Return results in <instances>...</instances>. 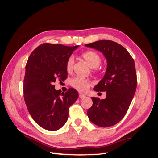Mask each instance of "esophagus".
<instances>
[{"mask_svg": "<svg viewBox=\"0 0 158 158\" xmlns=\"http://www.w3.org/2000/svg\"><path fill=\"white\" fill-rule=\"evenodd\" d=\"M85 97V95L83 94H79V98H80L83 99V98H84Z\"/></svg>", "mask_w": 158, "mask_h": 158, "instance_id": "1", "label": "esophagus"}]
</instances>
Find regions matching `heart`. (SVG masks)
I'll return each instance as SVG.
<instances>
[{
    "label": "heart",
    "mask_w": 158,
    "mask_h": 158,
    "mask_svg": "<svg viewBox=\"0 0 158 158\" xmlns=\"http://www.w3.org/2000/svg\"><path fill=\"white\" fill-rule=\"evenodd\" d=\"M81 56L87 62V63L88 64L89 66L95 70L100 65V62H101V58H100V55L97 52L92 51V50H89V51H86L82 53ZM73 64L74 58L73 56H70L67 60L66 64V69L67 72H72ZM70 84H71L74 88L78 90L79 92H84L89 89L90 85H91V82L88 79L81 78V77H75V78L71 80Z\"/></svg>",
    "instance_id": "1"
}]
</instances>
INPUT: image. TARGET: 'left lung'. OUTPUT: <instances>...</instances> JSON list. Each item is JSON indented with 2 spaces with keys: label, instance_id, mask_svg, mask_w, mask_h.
Instances as JSON below:
<instances>
[{
  "label": "left lung",
  "instance_id": "left-lung-1",
  "mask_svg": "<svg viewBox=\"0 0 158 158\" xmlns=\"http://www.w3.org/2000/svg\"><path fill=\"white\" fill-rule=\"evenodd\" d=\"M85 46L101 52L107 62L105 75L94 88L96 92H106V98L92 97L93 105L88 110V116L99 127L112 126L123 119L135 94L137 81L135 61L122 45L109 40Z\"/></svg>",
  "mask_w": 158,
  "mask_h": 158
}]
</instances>
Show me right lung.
Instances as JSON below:
<instances>
[{
  "label": "right lung",
  "mask_w": 158,
  "mask_h": 158,
  "mask_svg": "<svg viewBox=\"0 0 158 158\" xmlns=\"http://www.w3.org/2000/svg\"><path fill=\"white\" fill-rule=\"evenodd\" d=\"M78 45L43 43L30 55L26 65L23 97L30 115L48 130H58L68 119L69 107L79 97L77 90L64 93L56 90L53 83L67 78V60Z\"/></svg>",
  "instance_id": "right-lung-1"
}]
</instances>
